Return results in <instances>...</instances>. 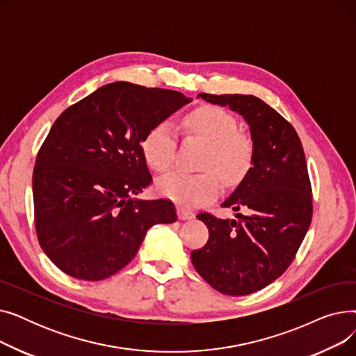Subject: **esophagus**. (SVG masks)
I'll use <instances>...</instances> for the list:
<instances>
[{
	"instance_id": "1",
	"label": "esophagus",
	"mask_w": 356,
	"mask_h": 356,
	"mask_svg": "<svg viewBox=\"0 0 356 356\" xmlns=\"http://www.w3.org/2000/svg\"><path fill=\"white\" fill-rule=\"evenodd\" d=\"M177 215H179V219H181V220L193 218V212L189 211V209H184V208H179L177 209Z\"/></svg>"
}]
</instances>
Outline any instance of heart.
Masks as SVG:
<instances>
[{"label":"heart","mask_w":356,"mask_h":356,"mask_svg":"<svg viewBox=\"0 0 356 356\" xmlns=\"http://www.w3.org/2000/svg\"><path fill=\"white\" fill-rule=\"evenodd\" d=\"M188 133L209 144L199 175L172 173L163 177L157 189L167 199L184 207H200L212 202L222 189L220 179L229 186L242 181L252 165L254 145L250 137L236 133V120L219 106H202L183 120ZM147 164L156 172L172 168L176 153V137L172 125L161 121L149 128L141 143Z\"/></svg>","instance_id":"b5f03b06"}]
</instances>
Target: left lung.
Instances as JSON below:
<instances>
[{
  "instance_id": "left-lung-1",
  "label": "left lung",
  "mask_w": 356,
  "mask_h": 356,
  "mask_svg": "<svg viewBox=\"0 0 356 356\" xmlns=\"http://www.w3.org/2000/svg\"><path fill=\"white\" fill-rule=\"evenodd\" d=\"M204 101L229 106L250 125L254 159L248 175L222 203L236 219L202 212L209 239L191 254L193 267L215 290L247 296L282 275L306 236L313 195L303 145L293 125L254 95H211Z\"/></svg>"
}]
</instances>
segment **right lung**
I'll return each mask as SVG.
<instances>
[{
  "label": "right lung",
  "instance_id": "add662e5",
  "mask_svg": "<svg viewBox=\"0 0 356 356\" xmlns=\"http://www.w3.org/2000/svg\"><path fill=\"white\" fill-rule=\"evenodd\" d=\"M192 99L170 89L114 82L54 121L33 170L34 225L51 263L98 282L133 259L147 231L177 219L172 200L134 199L153 181L141 143Z\"/></svg>",
  "mask_w": 356,
  "mask_h": 356
}]
</instances>
